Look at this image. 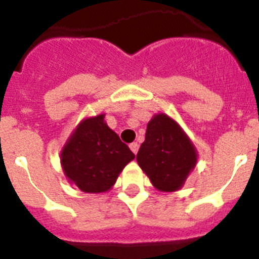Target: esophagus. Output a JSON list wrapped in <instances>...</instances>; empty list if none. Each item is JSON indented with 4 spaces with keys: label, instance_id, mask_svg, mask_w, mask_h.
Segmentation results:
<instances>
[{
    "label": "esophagus",
    "instance_id": "esophagus-1",
    "mask_svg": "<svg viewBox=\"0 0 259 259\" xmlns=\"http://www.w3.org/2000/svg\"><path fill=\"white\" fill-rule=\"evenodd\" d=\"M130 148H131V150L135 153V154H137V152H139V144L132 143L131 145H130Z\"/></svg>",
    "mask_w": 259,
    "mask_h": 259
}]
</instances>
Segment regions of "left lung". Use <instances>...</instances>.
Here are the masks:
<instances>
[{
  "instance_id": "obj_1",
  "label": "left lung",
  "mask_w": 259,
  "mask_h": 259,
  "mask_svg": "<svg viewBox=\"0 0 259 259\" xmlns=\"http://www.w3.org/2000/svg\"><path fill=\"white\" fill-rule=\"evenodd\" d=\"M136 159L155 188L174 192L184 184L197 162V154L182 128L159 114L148 123L145 141Z\"/></svg>"
}]
</instances>
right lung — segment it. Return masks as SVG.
I'll return each mask as SVG.
<instances>
[{"label": "right lung", "instance_id": "obj_1", "mask_svg": "<svg viewBox=\"0 0 259 259\" xmlns=\"http://www.w3.org/2000/svg\"><path fill=\"white\" fill-rule=\"evenodd\" d=\"M105 115L85 119L63 148L66 176L87 193L110 189L120 171L135 158L131 149L104 122Z\"/></svg>", "mask_w": 259, "mask_h": 259}]
</instances>
